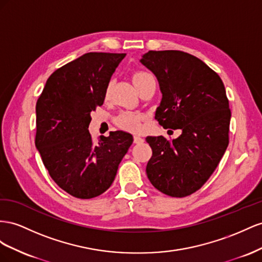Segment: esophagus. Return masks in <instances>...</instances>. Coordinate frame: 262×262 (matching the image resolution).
<instances>
[{
	"label": "esophagus",
	"instance_id": "1",
	"mask_svg": "<svg viewBox=\"0 0 262 262\" xmlns=\"http://www.w3.org/2000/svg\"><path fill=\"white\" fill-rule=\"evenodd\" d=\"M134 143L135 144H141V143H144V138H141L140 136H134Z\"/></svg>",
	"mask_w": 262,
	"mask_h": 262
}]
</instances>
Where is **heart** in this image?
<instances>
[{"instance_id": "obj_1", "label": "heart", "mask_w": 262, "mask_h": 262, "mask_svg": "<svg viewBox=\"0 0 262 262\" xmlns=\"http://www.w3.org/2000/svg\"><path fill=\"white\" fill-rule=\"evenodd\" d=\"M154 78L150 73L145 72V71H137L133 74V82L135 84L136 88L146 82L147 80ZM110 89L111 84L107 85L105 95L108 96L110 94ZM144 116L137 114V113H133V112H123L122 114H119L116 117V124L122 127L123 129L129 130V132H138L141 127V121H143Z\"/></svg>"}]
</instances>
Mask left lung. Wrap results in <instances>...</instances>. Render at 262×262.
<instances>
[{"mask_svg": "<svg viewBox=\"0 0 262 262\" xmlns=\"http://www.w3.org/2000/svg\"><path fill=\"white\" fill-rule=\"evenodd\" d=\"M140 62L155 74L162 93L155 118L164 128L182 130L176 139L146 138L152 149L147 177L169 196L191 195L212 176L229 143L225 86L201 59L180 50H150Z\"/></svg>", "mask_w": 262, "mask_h": 262, "instance_id": "left-lung-1", "label": "left lung"}]
</instances>
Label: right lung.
<instances>
[{"label": "right lung", "instance_id": "obj_1", "mask_svg": "<svg viewBox=\"0 0 262 262\" xmlns=\"http://www.w3.org/2000/svg\"><path fill=\"white\" fill-rule=\"evenodd\" d=\"M125 56L88 52L52 73L37 100L36 147L52 180L74 198L105 192L133 144L130 134L122 130L94 144L88 129L91 112L103 104L112 74Z\"/></svg>", "mask_w": 262, "mask_h": 262}]
</instances>
